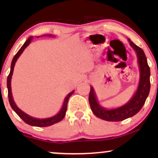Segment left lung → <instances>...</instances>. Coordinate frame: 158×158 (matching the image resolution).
I'll list each match as a JSON object with an SVG mask.
<instances>
[{
    "label": "left lung",
    "instance_id": "obj_1",
    "mask_svg": "<svg viewBox=\"0 0 158 158\" xmlns=\"http://www.w3.org/2000/svg\"><path fill=\"white\" fill-rule=\"evenodd\" d=\"M130 46L135 51L139 70V80L135 94L128 102L122 106L106 109L99 103L96 92L90 86L89 103L92 112L97 117L108 122H119L135 116L143 106L150 90V70L144 51L128 39Z\"/></svg>",
    "mask_w": 158,
    "mask_h": 158
}]
</instances>
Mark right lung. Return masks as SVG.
<instances>
[{"label":"right lung","instance_id":"1","mask_svg":"<svg viewBox=\"0 0 158 158\" xmlns=\"http://www.w3.org/2000/svg\"><path fill=\"white\" fill-rule=\"evenodd\" d=\"M45 36H50V37H54V35L52 34H47ZM39 36H37V38ZM34 36H29L28 38V40L26 41L24 44H23V46L21 47V49H19L18 52L16 54V55L14 56V58H13V60L11 62V65H10V71L9 75H8V78H7V88H8V100H9V103L10 106H11L12 109L16 112V113L18 114V116L20 117L21 119H22L23 122L25 123H27V124L31 125V126H34V127H48V126H51V125H53L55 123H57L60 122L63 119V118L64 117L66 114V111H67V106H68V99L70 98V97L72 96L74 93L75 90H73L70 93L67 95L65 98L64 99L63 103H62V106L61 108V109L60 110V111L56 114V115L52 116V117H49V118H35L33 117V116H29V114H26L25 112H23L22 110H21L17 106L16 103L13 98V96H12V92H11V78H12V75H13V73H14V66L15 64L17 61V60L19 59V57H20L21 54L23 52V50L27 48V47L29 46L30 43L31 42L32 40H33Z\"/></svg>","mask_w":158,"mask_h":158}]
</instances>
